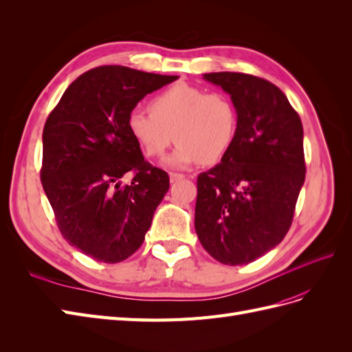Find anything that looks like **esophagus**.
<instances>
[{"label":"esophagus","instance_id":"obj_1","mask_svg":"<svg viewBox=\"0 0 352 352\" xmlns=\"http://www.w3.org/2000/svg\"><path fill=\"white\" fill-rule=\"evenodd\" d=\"M182 179H185V176L184 175H180V173H170V182L172 184H175V182H179V180H182Z\"/></svg>","mask_w":352,"mask_h":352}]
</instances>
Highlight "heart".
Masks as SVG:
<instances>
[{"mask_svg":"<svg viewBox=\"0 0 352 352\" xmlns=\"http://www.w3.org/2000/svg\"><path fill=\"white\" fill-rule=\"evenodd\" d=\"M126 124L151 158L163 157L175 138L177 145L166 163L184 168L198 162L217 163L230 151L238 133V111L226 94L177 83L155 95L150 113L132 110Z\"/></svg>","mask_w":352,"mask_h":352,"instance_id":"1","label":"heart"}]
</instances>
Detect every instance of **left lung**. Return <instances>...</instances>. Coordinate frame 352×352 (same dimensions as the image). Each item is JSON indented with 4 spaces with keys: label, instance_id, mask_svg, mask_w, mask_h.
Returning a JSON list of instances; mask_svg holds the SVG:
<instances>
[{
    "label": "left lung",
    "instance_id": "1",
    "mask_svg": "<svg viewBox=\"0 0 352 352\" xmlns=\"http://www.w3.org/2000/svg\"><path fill=\"white\" fill-rule=\"evenodd\" d=\"M230 95L238 133L221 163L199 173L195 230L212 258L241 265L279 245L305 179L300 116L272 82L247 73H207Z\"/></svg>",
    "mask_w": 352,
    "mask_h": 352
}]
</instances>
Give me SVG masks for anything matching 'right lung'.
I'll return each mask as SVG.
<instances>
[{
  "mask_svg": "<svg viewBox=\"0 0 352 352\" xmlns=\"http://www.w3.org/2000/svg\"><path fill=\"white\" fill-rule=\"evenodd\" d=\"M179 76L124 66L95 67L70 83L42 133L41 182L65 239L101 263L141 247L168 175L144 160L127 114ZM133 175L129 186L121 177Z\"/></svg>",
  "mask_w": 352,
  "mask_h": 352,
  "instance_id": "add662e5",
  "label": "right lung"
}]
</instances>
